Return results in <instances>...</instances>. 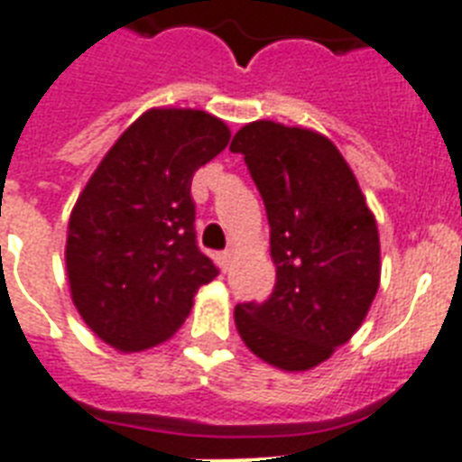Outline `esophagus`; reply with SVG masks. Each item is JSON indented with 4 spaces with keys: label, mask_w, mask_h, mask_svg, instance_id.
I'll use <instances>...</instances> for the list:
<instances>
[{
    "label": "esophagus",
    "mask_w": 462,
    "mask_h": 462,
    "mask_svg": "<svg viewBox=\"0 0 462 462\" xmlns=\"http://www.w3.org/2000/svg\"><path fill=\"white\" fill-rule=\"evenodd\" d=\"M232 261H235V252H232V249H227V252H223L220 256H217V263H220V268H223V273L230 271Z\"/></svg>",
    "instance_id": "obj_1"
}]
</instances>
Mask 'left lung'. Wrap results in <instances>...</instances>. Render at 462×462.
Wrapping results in <instances>:
<instances>
[{
	"label": "left lung",
	"mask_w": 462,
	"mask_h": 462,
	"mask_svg": "<svg viewBox=\"0 0 462 462\" xmlns=\"http://www.w3.org/2000/svg\"><path fill=\"white\" fill-rule=\"evenodd\" d=\"M271 225L273 295L237 304L245 345L282 372H309L365 323L381 282L376 217L336 143L259 119L235 134Z\"/></svg>",
	"instance_id": "obj_1"
}]
</instances>
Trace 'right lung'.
<instances>
[{
    "label": "right lung",
    "instance_id": "1",
    "mask_svg": "<svg viewBox=\"0 0 462 462\" xmlns=\"http://www.w3.org/2000/svg\"><path fill=\"white\" fill-rule=\"evenodd\" d=\"M230 141L223 119L151 107L76 199L67 227L71 302L119 352H143L180 330L201 285L220 271L196 246L191 180Z\"/></svg>",
    "mask_w": 462,
    "mask_h": 462
}]
</instances>
